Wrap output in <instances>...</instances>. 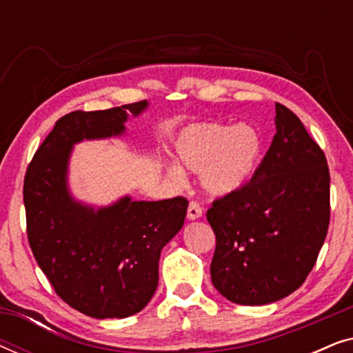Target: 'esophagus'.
<instances>
[{
    "instance_id": "34e87169",
    "label": "esophagus",
    "mask_w": 353,
    "mask_h": 353,
    "mask_svg": "<svg viewBox=\"0 0 353 353\" xmlns=\"http://www.w3.org/2000/svg\"><path fill=\"white\" fill-rule=\"evenodd\" d=\"M202 214H204V209H202V205L199 204V202L191 201L190 207H188V219H190V220L201 219Z\"/></svg>"
}]
</instances>
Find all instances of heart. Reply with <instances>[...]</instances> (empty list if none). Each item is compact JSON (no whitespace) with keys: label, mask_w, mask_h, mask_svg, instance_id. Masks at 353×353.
Masks as SVG:
<instances>
[{"label":"heart","mask_w":353,"mask_h":353,"mask_svg":"<svg viewBox=\"0 0 353 353\" xmlns=\"http://www.w3.org/2000/svg\"><path fill=\"white\" fill-rule=\"evenodd\" d=\"M176 159L188 170L201 172L202 185L221 196L239 190L252 175L262 152V138L250 125L191 123L175 143ZM173 180L185 181L180 167L170 165Z\"/></svg>","instance_id":"obj_1"}]
</instances>
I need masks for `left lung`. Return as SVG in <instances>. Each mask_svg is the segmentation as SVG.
<instances>
[{
  "label": "left lung",
  "instance_id": "8db88e82",
  "mask_svg": "<svg viewBox=\"0 0 353 353\" xmlns=\"http://www.w3.org/2000/svg\"><path fill=\"white\" fill-rule=\"evenodd\" d=\"M330 168L301 119L276 103V133L252 178L207 210L212 283L241 305L289 296L315 267L330 226Z\"/></svg>",
  "mask_w": 353,
  "mask_h": 353
}]
</instances>
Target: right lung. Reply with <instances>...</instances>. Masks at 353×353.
Masks as SVG:
<instances>
[{
	"label": "right lung",
	"mask_w": 353,
	"mask_h": 353,
	"mask_svg": "<svg viewBox=\"0 0 353 353\" xmlns=\"http://www.w3.org/2000/svg\"><path fill=\"white\" fill-rule=\"evenodd\" d=\"M146 105L138 101L65 114L23 178L27 238L38 267L62 301L99 320L132 316L148 305L157 288L161 252L185 223L188 199L125 197L94 212L67 192V161L72 144L123 133L127 114L138 115Z\"/></svg>",
	"instance_id": "right-lung-1"
}]
</instances>
